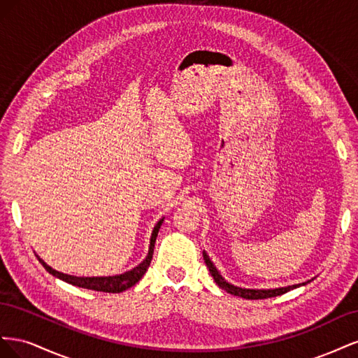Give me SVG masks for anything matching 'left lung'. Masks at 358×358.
Returning a JSON list of instances; mask_svg holds the SVG:
<instances>
[{"mask_svg": "<svg viewBox=\"0 0 358 358\" xmlns=\"http://www.w3.org/2000/svg\"><path fill=\"white\" fill-rule=\"evenodd\" d=\"M203 258H204V263L208 266L209 272L213 278V280L216 282L220 288H222L224 291L229 292V294L237 296V297H242V299H249V300H258V299H268V297H276L280 294H285L287 291H291L294 288L303 287L306 285L310 280H306V282H301V284H294V285H287V287H279V288H267V289H258V288H242V287H237L230 284L229 280H225L222 278V275L220 273V270L215 267L213 262L209 258L208 252L203 251Z\"/></svg>", "mask_w": 358, "mask_h": 358, "instance_id": "8db88e82", "label": "left lung"}]
</instances>
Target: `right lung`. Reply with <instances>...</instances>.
<instances>
[{"instance_id":"obj_1","label":"right lung","mask_w":358,"mask_h":358,"mask_svg":"<svg viewBox=\"0 0 358 358\" xmlns=\"http://www.w3.org/2000/svg\"><path fill=\"white\" fill-rule=\"evenodd\" d=\"M164 221V218H161L152 230V234H150V242H149V251L146 258L143 259L142 263L137 264L134 268L127 270V272L121 273V275H113V276H74V275H67L58 272V270L52 268L49 264H46L43 259L36 254V257L38 258V262L43 264L48 272L50 275H53L55 278L64 280V282L80 287V288H86V289H94V291H103V292H122L128 288H131L133 285H136L142 276L146 273V270L152 262V255H154V248H155V241L158 231L161 229V224Z\"/></svg>"}]
</instances>
